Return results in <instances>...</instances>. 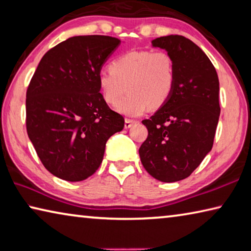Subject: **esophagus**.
<instances>
[{"mask_svg": "<svg viewBox=\"0 0 251 251\" xmlns=\"http://www.w3.org/2000/svg\"><path fill=\"white\" fill-rule=\"evenodd\" d=\"M135 122L134 120H130V119H126L125 120V128L126 129H129V128H131V126H132L133 125H135Z\"/></svg>", "mask_w": 251, "mask_h": 251, "instance_id": "1", "label": "esophagus"}]
</instances>
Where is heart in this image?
I'll use <instances>...</instances> for the list:
<instances>
[{"label": "heart", "mask_w": 251, "mask_h": 251, "mask_svg": "<svg viewBox=\"0 0 251 251\" xmlns=\"http://www.w3.org/2000/svg\"><path fill=\"white\" fill-rule=\"evenodd\" d=\"M110 70L98 74L103 100L126 117H139L151 105L159 109L173 94L176 73L174 61L164 50H133L117 57ZM128 96L119 101L126 90Z\"/></svg>", "instance_id": "obj_1"}]
</instances>
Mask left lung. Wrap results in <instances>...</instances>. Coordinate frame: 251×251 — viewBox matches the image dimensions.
<instances>
[{
    "instance_id": "left-lung-1",
    "label": "left lung",
    "mask_w": 251,
    "mask_h": 251,
    "mask_svg": "<svg viewBox=\"0 0 251 251\" xmlns=\"http://www.w3.org/2000/svg\"><path fill=\"white\" fill-rule=\"evenodd\" d=\"M174 61L175 86L168 102L142 123L148 138L139 149L147 172L165 183L190 176L212 150L219 113V81L201 48L181 35L152 41Z\"/></svg>"
}]
</instances>
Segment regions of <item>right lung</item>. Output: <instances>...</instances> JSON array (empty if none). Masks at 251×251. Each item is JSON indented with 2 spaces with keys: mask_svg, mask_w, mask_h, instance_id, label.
Masks as SVG:
<instances>
[{
  "mask_svg": "<svg viewBox=\"0 0 251 251\" xmlns=\"http://www.w3.org/2000/svg\"><path fill=\"white\" fill-rule=\"evenodd\" d=\"M121 43L103 35L74 36L48 50L26 91V130L47 171L68 182L94 174L105 143L125 126L100 94L98 74Z\"/></svg>",
  "mask_w": 251,
  "mask_h": 251,
  "instance_id": "obj_1",
  "label": "right lung"
}]
</instances>
